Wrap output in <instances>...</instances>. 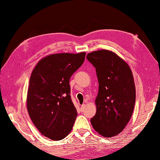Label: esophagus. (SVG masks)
Here are the masks:
<instances>
[{
    "instance_id": "1",
    "label": "esophagus",
    "mask_w": 160,
    "mask_h": 160,
    "mask_svg": "<svg viewBox=\"0 0 160 160\" xmlns=\"http://www.w3.org/2000/svg\"><path fill=\"white\" fill-rule=\"evenodd\" d=\"M85 108V104H82V106H81V108H81V111H84Z\"/></svg>"
}]
</instances>
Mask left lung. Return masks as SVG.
<instances>
[{
    "label": "left lung",
    "instance_id": "8db88e82",
    "mask_svg": "<svg viewBox=\"0 0 160 160\" xmlns=\"http://www.w3.org/2000/svg\"><path fill=\"white\" fill-rule=\"evenodd\" d=\"M87 59L95 68L99 83L97 111L91 124L103 137H113L122 132L133 113L136 90L132 70L108 50L92 52L87 54Z\"/></svg>",
    "mask_w": 160,
    "mask_h": 160
}]
</instances>
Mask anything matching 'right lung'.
Instances as JSON below:
<instances>
[{"label": "right lung", "mask_w": 160, "mask_h": 160, "mask_svg": "<svg viewBox=\"0 0 160 160\" xmlns=\"http://www.w3.org/2000/svg\"><path fill=\"white\" fill-rule=\"evenodd\" d=\"M85 52L60 53L41 59L32 71L27 109L40 133L54 141L72 130L78 112L71 99L70 79L84 62Z\"/></svg>", "instance_id": "1"}]
</instances>
